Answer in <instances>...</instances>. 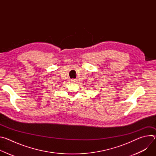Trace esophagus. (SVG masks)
I'll return each mask as SVG.
<instances>
[{
    "instance_id": "obj_1",
    "label": "esophagus",
    "mask_w": 156,
    "mask_h": 156,
    "mask_svg": "<svg viewBox=\"0 0 156 156\" xmlns=\"http://www.w3.org/2000/svg\"><path fill=\"white\" fill-rule=\"evenodd\" d=\"M72 82H73V83H75V82H76V80L73 79V80H72Z\"/></svg>"
}]
</instances>
